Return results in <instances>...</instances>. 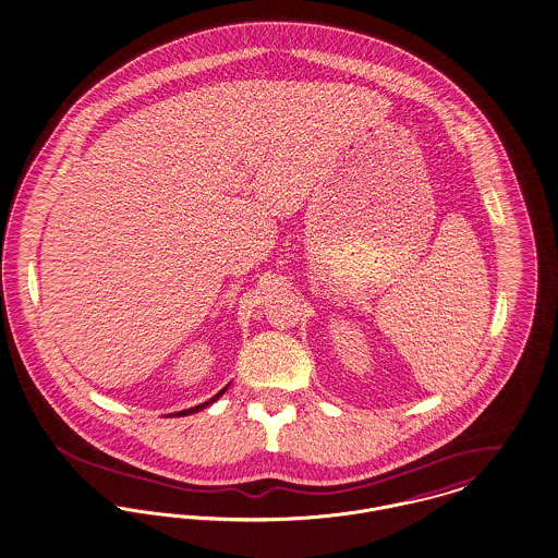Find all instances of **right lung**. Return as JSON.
Instances as JSON below:
<instances>
[{
    "label": "right lung",
    "instance_id": "right-lung-1",
    "mask_svg": "<svg viewBox=\"0 0 558 558\" xmlns=\"http://www.w3.org/2000/svg\"><path fill=\"white\" fill-rule=\"evenodd\" d=\"M226 389H228V387H223L222 391H220V393H218V396H214V398H211V400H209V402H205V404H198V407H194V409H187V410H182V412H175V416H186V414H192V412H198V410H203L205 409V407H209V404H214V402H216V400H218V398H220V396H222L223 391H226Z\"/></svg>",
    "mask_w": 558,
    "mask_h": 558
}]
</instances>
